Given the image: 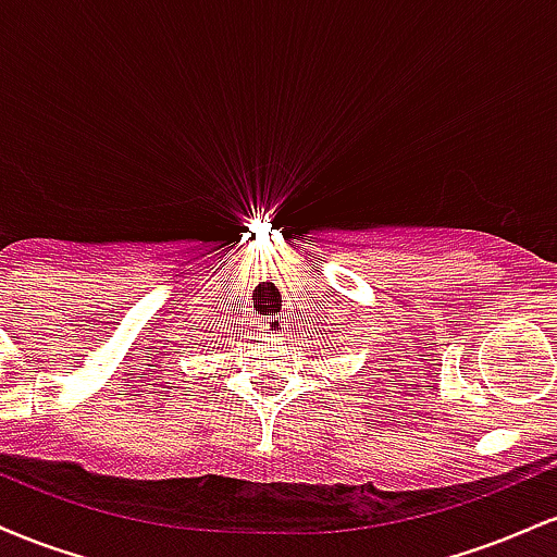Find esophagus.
Segmentation results:
<instances>
[{
	"label": "esophagus",
	"instance_id": "1",
	"mask_svg": "<svg viewBox=\"0 0 557 557\" xmlns=\"http://www.w3.org/2000/svg\"><path fill=\"white\" fill-rule=\"evenodd\" d=\"M267 327H270V332H274V335H283L285 327H287V322H285L283 317H277V319H270V322H267Z\"/></svg>",
	"mask_w": 557,
	"mask_h": 557
}]
</instances>
